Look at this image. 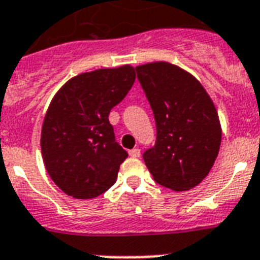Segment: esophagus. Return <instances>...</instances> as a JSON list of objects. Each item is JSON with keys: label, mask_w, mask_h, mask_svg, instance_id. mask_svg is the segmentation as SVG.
Returning <instances> with one entry per match:
<instances>
[{"label": "esophagus", "mask_w": 260, "mask_h": 260, "mask_svg": "<svg viewBox=\"0 0 260 260\" xmlns=\"http://www.w3.org/2000/svg\"><path fill=\"white\" fill-rule=\"evenodd\" d=\"M128 154H130V157H140L141 150L140 149H132V150L128 151Z\"/></svg>", "instance_id": "obj_1"}]
</instances>
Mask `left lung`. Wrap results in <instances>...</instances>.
I'll return each mask as SVG.
<instances>
[{
    "instance_id": "obj_1",
    "label": "left lung",
    "mask_w": 260,
    "mask_h": 260,
    "mask_svg": "<svg viewBox=\"0 0 260 260\" xmlns=\"http://www.w3.org/2000/svg\"><path fill=\"white\" fill-rule=\"evenodd\" d=\"M157 127L143 161L155 182L173 190L199 185L215 164L221 127L212 99L194 76L157 61L136 67Z\"/></svg>"
}]
</instances>
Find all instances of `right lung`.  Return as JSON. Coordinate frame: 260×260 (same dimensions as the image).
<instances>
[{
    "instance_id": "right-lung-1",
    "label": "right lung",
    "mask_w": 260,
    "mask_h": 260,
    "mask_svg": "<svg viewBox=\"0 0 260 260\" xmlns=\"http://www.w3.org/2000/svg\"><path fill=\"white\" fill-rule=\"evenodd\" d=\"M136 80L132 66L72 78L53 96L41 128L45 169L75 199H94L114 185L127 151L115 141L109 114Z\"/></svg>"
}]
</instances>
